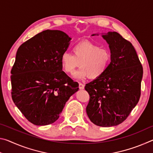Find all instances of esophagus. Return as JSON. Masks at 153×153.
I'll return each instance as SVG.
<instances>
[{
    "mask_svg": "<svg viewBox=\"0 0 153 153\" xmlns=\"http://www.w3.org/2000/svg\"><path fill=\"white\" fill-rule=\"evenodd\" d=\"M79 88L81 89V90L84 89V85L82 84V83H79Z\"/></svg>",
    "mask_w": 153,
    "mask_h": 153,
    "instance_id": "34e87169",
    "label": "esophagus"
}]
</instances>
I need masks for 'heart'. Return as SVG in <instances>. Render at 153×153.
<instances>
[{
  "label": "heart",
  "mask_w": 153,
  "mask_h": 153,
  "mask_svg": "<svg viewBox=\"0 0 153 153\" xmlns=\"http://www.w3.org/2000/svg\"><path fill=\"white\" fill-rule=\"evenodd\" d=\"M73 53L64 52L61 63L64 71L72 74L77 67L82 66L74 74L76 78L98 79L107 71L111 62L108 49L102 48L88 41L77 43L73 47Z\"/></svg>",
  "instance_id": "b5f03b06"
}]
</instances>
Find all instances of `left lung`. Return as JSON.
Masks as SVG:
<instances>
[{
  "instance_id": "8db88e82",
  "label": "left lung",
  "mask_w": 153,
  "mask_h": 153,
  "mask_svg": "<svg viewBox=\"0 0 153 153\" xmlns=\"http://www.w3.org/2000/svg\"><path fill=\"white\" fill-rule=\"evenodd\" d=\"M102 36L109 45L111 62L102 76L86 84V113L95 125L111 127L125 121L138 102L143 68L129 41L116 32Z\"/></svg>"
}]
</instances>
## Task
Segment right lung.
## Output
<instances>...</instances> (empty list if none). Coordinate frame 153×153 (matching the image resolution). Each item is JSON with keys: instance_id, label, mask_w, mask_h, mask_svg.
Returning <instances> with one entry per match:
<instances>
[{"instance_id": "add662e5", "label": "right lung", "mask_w": 153, "mask_h": 153, "mask_svg": "<svg viewBox=\"0 0 153 153\" xmlns=\"http://www.w3.org/2000/svg\"><path fill=\"white\" fill-rule=\"evenodd\" d=\"M69 38L60 30H47L23 43L17 51L11 74V97L27 120L46 126L59 117L78 84L62 71L61 56Z\"/></svg>"}]
</instances>
